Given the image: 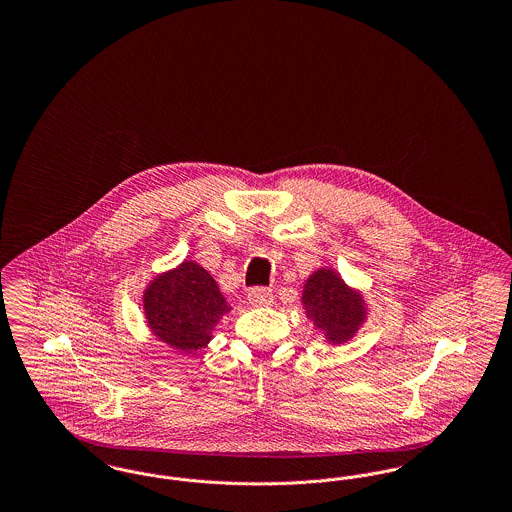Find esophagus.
Masks as SVG:
<instances>
[{"instance_id":"34e87169","label":"esophagus","mask_w":512,"mask_h":512,"mask_svg":"<svg viewBox=\"0 0 512 512\" xmlns=\"http://www.w3.org/2000/svg\"><path fill=\"white\" fill-rule=\"evenodd\" d=\"M247 299L253 307H268V305H272L274 295L268 288H251L247 293Z\"/></svg>"}]
</instances>
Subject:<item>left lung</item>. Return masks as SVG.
I'll list each match as a JSON object with an SVG mask.
<instances>
[{
    "label": "left lung",
    "instance_id": "obj_1",
    "mask_svg": "<svg viewBox=\"0 0 512 512\" xmlns=\"http://www.w3.org/2000/svg\"><path fill=\"white\" fill-rule=\"evenodd\" d=\"M301 303L307 317L334 345L351 340L365 322L363 293L351 290L332 268H318L307 278Z\"/></svg>",
    "mask_w": 512,
    "mask_h": 512
}]
</instances>
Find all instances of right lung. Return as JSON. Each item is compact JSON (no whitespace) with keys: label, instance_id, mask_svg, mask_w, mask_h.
I'll return each instance as SVG.
<instances>
[{"label":"right lung","instance_id":"right-lung-1","mask_svg":"<svg viewBox=\"0 0 512 512\" xmlns=\"http://www.w3.org/2000/svg\"><path fill=\"white\" fill-rule=\"evenodd\" d=\"M230 309L215 278L194 261L155 276L144 292V313L153 336L186 355L207 347Z\"/></svg>","mask_w":512,"mask_h":512}]
</instances>
